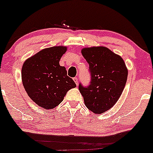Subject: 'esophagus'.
Returning <instances> with one entry per match:
<instances>
[{
    "label": "esophagus",
    "instance_id": "1",
    "mask_svg": "<svg viewBox=\"0 0 153 153\" xmlns=\"http://www.w3.org/2000/svg\"><path fill=\"white\" fill-rule=\"evenodd\" d=\"M74 82H75L76 85L77 86V85H78V78L77 77H74Z\"/></svg>",
    "mask_w": 153,
    "mask_h": 153
}]
</instances>
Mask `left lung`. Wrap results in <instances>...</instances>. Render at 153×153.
Listing matches in <instances>:
<instances>
[{
  "mask_svg": "<svg viewBox=\"0 0 153 153\" xmlns=\"http://www.w3.org/2000/svg\"><path fill=\"white\" fill-rule=\"evenodd\" d=\"M89 63L91 81L88 86L79 83L85 106L96 114L113 107L126 86L128 70L123 58L105 47H86L81 51Z\"/></svg>",
  "mask_w": 153,
  "mask_h": 153,
  "instance_id": "left-lung-1",
  "label": "left lung"
}]
</instances>
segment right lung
<instances>
[{
  "mask_svg": "<svg viewBox=\"0 0 153 153\" xmlns=\"http://www.w3.org/2000/svg\"><path fill=\"white\" fill-rule=\"evenodd\" d=\"M67 47L58 46L42 50L24 62L21 70L24 87L30 98L46 109H53L76 83L59 63Z\"/></svg>",
  "mask_w": 153,
  "mask_h": 153,
  "instance_id": "add662e5",
  "label": "right lung"
}]
</instances>
